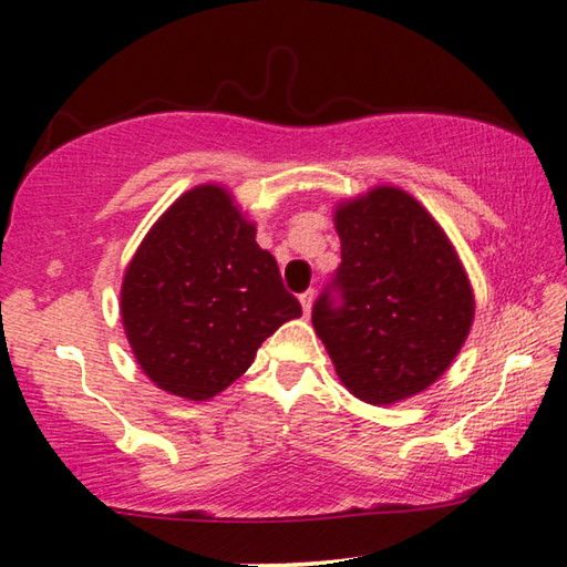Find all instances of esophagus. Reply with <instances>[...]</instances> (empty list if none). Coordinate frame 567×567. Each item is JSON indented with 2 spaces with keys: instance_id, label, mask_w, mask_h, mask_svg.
Here are the masks:
<instances>
[{
  "instance_id": "34e87169",
  "label": "esophagus",
  "mask_w": 567,
  "mask_h": 567,
  "mask_svg": "<svg viewBox=\"0 0 567 567\" xmlns=\"http://www.w3.org/2000/svg\"><path fill=\"white\" fill-rule=\"evenodd\" d=\"M300 302H302V310H305V315H307V318H310V312H312V302H315V290H307V292H302V295H300Z\"/></svg>"
}]
</instances>
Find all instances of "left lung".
<instances>
[{
  "label": "left lung",
  "instance_id": "left-lung-1",
  "mask_svg": "<svg viewBox=\"0 0 567 567\" xmlns=\"http://www.w3.org/2000/svg\"><path fill=\"white\" fill-rule=\"evenodd\" d=\"M334 229L342 265L312 307L315 332L354 398L395 405L453 364L473 328V287L445 229L395 185L342 199Z\"/></svg>",
  "mask_w": 567,
  "mask_h": 567
}]
</instances>
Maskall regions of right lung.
Segmentation results:
<instances>
[{
    "mask_svg": "<svg viewBox=\"0 0 567 567\" xmlns=\"http://www.w3.org/2000/svg\"><path fill=\"white\" fill-rule=\"evenodd\" d=\"M255 235L233 192L207 182L177 197L132 255L120 315L134 360L159 390L215 398L302 315Z\"/></svg>",
    "mask_w": 567,
    "mask_h": 567,
    "instance_id": "obj_1",
    "label": "right lung"
}]
</instances>
